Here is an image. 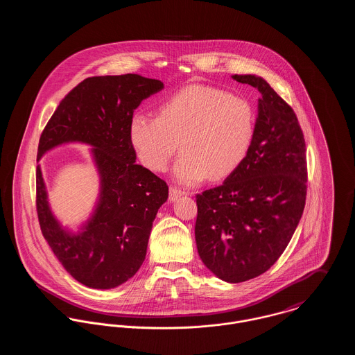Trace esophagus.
Here are the masks:
<instances>
[{
	"label": "esophagus",
	"mask_w": 355,
	"mask_h": 355,
	"mask_svg": "<svg viewBox=\"0 0 355 355\" xmlns=\"http://www.w3.org/2000/svg\"><path fill=\"white\" fill-rule=\"evenodd\" d=\"M182 196H184V193L176 187H169V201L173 202L176 201L178 198H180Z\"/></svg>",
	"instance_id": "1"
}]
</instances>
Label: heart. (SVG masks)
Masks as SVG:
<instances>
[{
  "label": "heart",
  "mask_w": 355,
  "mask_h": 355,
  "mask_svg": "<svg viewBox=\"0 0 355 355\" xmlns=\"http://www.w3.org/2000/svg\"><path fill=\"white\" fill-rule=\"evenodd\" d=\"M130 141L139 159L153 171L168 168L178 152L172 175L183 186H196L207 176H230L246 158L254 135L250 103L205 85H193L159 105L158 117L135 113Z\"/></svg>",
  "instance_id": "heart-1"
}]
</instances>
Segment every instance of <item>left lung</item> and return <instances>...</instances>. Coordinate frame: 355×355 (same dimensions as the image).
<instances>
[{
  "label": "left lung",
  "mask_w": 355,
  "mask_h": 355,
  "mask_svg": "<svg viewBox=\"0 0 355 355\" xmlns=\"http://www.w3.org/2000/svg\"><path fill=\"white\" fill-rule=\"evenodd\" d=\"M259 92L246 158L221 186L197 196L196 242L205 266L227 283L266 272L290 243L306 201V149L298 119L257 75H232Z\"/></svg>",
  "instance_id": "1"
}]
</instances>
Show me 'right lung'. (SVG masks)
<instances>
[{
    "label": "right lung",
    "instance_id": "1",
    "mask_svg": "<svg viewBox=\"0 0 355 355\" xmlns=\"http://www.w3.org/2000/svg\"><path fill=\"white\" fill-rule=\"evenodd\" d=\"M164 83L137 73L93 76L79 83L53 113L38 145L37 211L42 234L64 269L79 283L110 290L131 279L145 261L153 221L168 186L138 165L130 120ZM90 146L101 179L91 216L76 230L52 213L39 161L53 148Z\"/></svg>",
    "mask_w": 355,
    "mask_h": 355
}]
</instances>
